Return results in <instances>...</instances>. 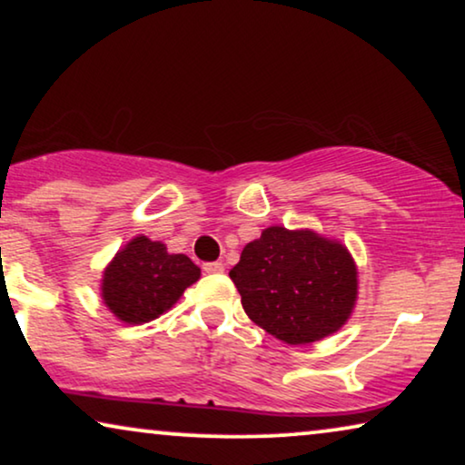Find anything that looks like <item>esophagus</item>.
Instances as JSON below:
<instances>
[{"label": "esophagus", "instance_id": "1", "mask_svg": "<svg viewBox=\"0 0 465 465\" xmlns=\"http://www.w3.org/2000/svg\"><path fill=\"white\" fill-rule=\"evenodd\" d=\"M203 271L209 272V275H218V272H224V264H222V262H205V264H203Z\"/></svg>", "mask_w": 465, "mask_h": 465}]
</instances>
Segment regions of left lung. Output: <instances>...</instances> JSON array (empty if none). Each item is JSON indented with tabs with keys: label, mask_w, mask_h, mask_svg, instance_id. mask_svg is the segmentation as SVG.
I'll return each mask as SVG.
<instances>
[{
	"label": "left lung",
	"mask_w": 465,
	"mask_h": 465,
	"mask_svg": "<svg viewBox=\"0 0 465 465\" xmlns=\"http://www.w3.org/2000/svg\"><path fill=\"white\" fill-rule=\"evenodd\" d=\"M231 279L250 320L288 345L334 334L358 301L351 253L309 228H264L260 239L243 247Z\"/></svg>",
	"instance_id": "1"
}]
</instances>
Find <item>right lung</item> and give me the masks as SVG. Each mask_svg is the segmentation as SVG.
Segmentation results:
<instances>
[{
	"label": "right lung",
	"mask_w": 465,
	"mask_h": 465,
	"mask_svg": "<svg viewBox=\"0 0 465 465\" xmlns=\"http://www.w3.org/2000/svg\"><path fill=\"white\" fill-rule=\"evenodd\" d=\"M199 277L201 269L188 256L139 234L105 266L101 298L120 322L139 326L173 307Z\"/></svg>",
	"instance_id": "add662e5"
}]
</instances>
